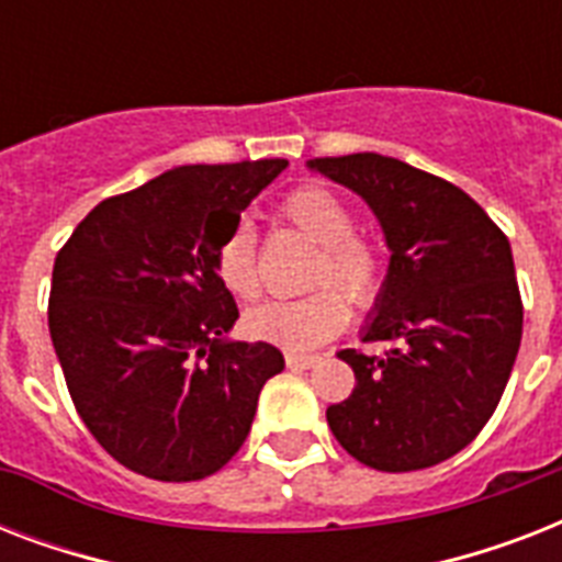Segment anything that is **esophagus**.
I'll return each instance as SVG.
<instances>
[{
  "mask_svg": "<svg viewBox=\"0 0 562 562\" xmlns=\"http://www.w3.org/2000/svg\"><path fill=\"white\" fill-rule=\"evenodd\" d=\"M317 361H321L317 356H294V352L285 356V364H289L291 370H308V368H315Z\"/></svg>",
  "mask_w": 562,
  "mask_h": 562,
  "instance_id": "1",
  "label": "esophagus"
}]
</instances>
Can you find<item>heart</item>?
<instances>
[{
  "instance_id": "1",
  "label": "heart",
  "mask_w": 562,
  "mask_h": 562,
  "mask_svg": "<svg viewBox=\"0 0 562 562\" xmlns=\"http://www.w3.org/2000/svg\"><path fill=\"white\" fill-rule=\"evenodd\" d=\"M282 221L317 245L308 271V289L297 300H271L247 312L250 338L289 352L315 350L341 333L356 308H373L384 291L387 265L382 247L364 233H356V215L335 192L324 187H300L280 203ZM221 285L238 300H254L262 291L259 254L250 224H236L215 250Z\"/></svg>"
}]
</instances>
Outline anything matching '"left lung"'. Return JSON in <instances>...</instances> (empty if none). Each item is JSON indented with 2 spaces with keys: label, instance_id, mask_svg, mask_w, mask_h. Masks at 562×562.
<instances>
[{
  "label": "left lung",
  "instance_id": "8db88e82",
  "mask_svg": "<svg viewBox=\"0 0 562 562\" xmlns=\"http://www.w3.org/2000/svg\"><path fill=\"white\" fill-rule=\"evenodd\" d=\"M359 192L382 224L391 268L364 344L341 350L356 387L326 408L335 440L364 467L426 470L493 417L522 341L510 241L470 194L382 154L308 162Z\"/></svg>",
  "mask_w": 562,
  "mask_h": 562
}]
</instances>
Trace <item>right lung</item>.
I'll use <instances>...</instances> for the list:
<instances>
[{
  "mask_svg": "<svg viewBox=\"0 0 562 562\" xmlns=\"http://www.w3.org/2000/svg\"><path fill=\"white\" fill-rule=\"evenodd\" d=\"M289 160L180 166L101 201L57 250L48 333L78 417L122 467L198 481L241 449L285 368L238 317L215 250Z\"/></svg>",
  "mask_w": 562,
  "mask_h": 562,
  "instance_id": "right-lung-1",
  "label": "right lung"
}]
</instances>
